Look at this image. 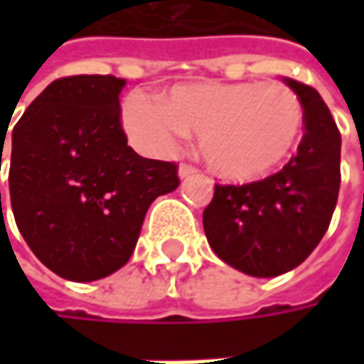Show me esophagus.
Here are the masks:
<instances>
[{
	"mask_svg": "<svg viewBox=\"0 0 364 364\" xmlns=\"http://www.w3.org/2000/svg\"><path fill=\"white\" fill-rule=\"evenodd\" d=\"M177 173H179V179H187V177H193L198 171H196L193 166H189V164H181Z\"/></svg>",
	"mask_w": 364,
	"mask_h": 364,
	"instance_id": "1",
	"label": "esophagus"
}]
</instances>
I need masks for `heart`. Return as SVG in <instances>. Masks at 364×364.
Returning <instances> with one entry per match:
<instances>
[{"mask_svg": "<svg viewBox=\"0 0 364 364\" xmlns=\"http://www.w3.org/2000/svg\"><path fill=\"white\" fill-rule=\"evenodd\" d=\"M122 124L141 147L160 156L173 154L189 132H200V154L213 173L251 181L293 151L304 105L282 82H193L173 86L162 101L130 92Z\"/></svg>", "mask_w": 364, "mask_h": 364, "instance_id": "obj_1", "label": "heart"}]
</instances>
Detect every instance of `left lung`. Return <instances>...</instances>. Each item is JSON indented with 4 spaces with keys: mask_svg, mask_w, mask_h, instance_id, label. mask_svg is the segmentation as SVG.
Wrapping results in <instances>:
<instances>
[{
    "mask_svg": "<svg viewBox=\"0 0 364 364\" xmlns=\"http://www.w3.org/2000/svg\"><path fill=\"white\" fill-rule=\"evenodd\" d=\"M304 105L297 156L249 185H215L202 223L215 255L255 278H274L308 259L327 232L339 193L341 136L323 97L291 77Z\"/></svg>",
    "mask_w": 364,
    "mask_h": 364,
    "instance_id": "left-lung-1",
    "label": "left lung"
}]
</instances>
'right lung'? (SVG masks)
Masks as SVG:
<instances>
[{"mask_svg": "<svg viewBox=\"0 0 364 364\" xmlns=\"http://www.w3.org/2000/svg\"><path fill=\"white\" fill-rule=\"evenodd\" d=\"M124 86L115 75L54 80L12 130L16 225L37 259L65 280L92 282L126 265L149 204L179 187L173 162L128 147L119 124Z\"/></svg>", "mask_w": 364, "mask_h": 364, "instance_id": "obj_1", "label": "right lung"}]
</instances>
